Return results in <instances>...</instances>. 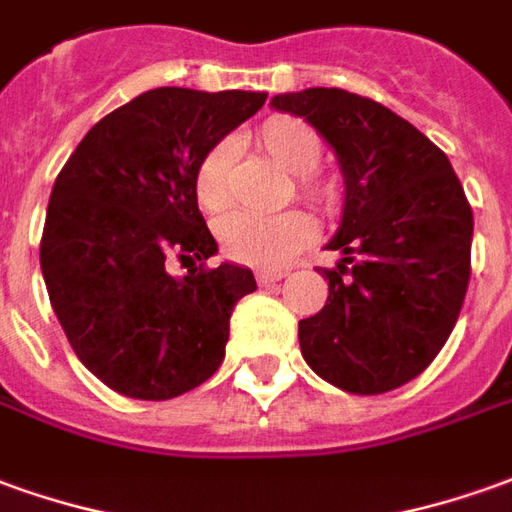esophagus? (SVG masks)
<instances>
[{"label": "esophagus", "mask_w": 512, "mask_h": 512, "mask_svg": "<svg viewBox=\"0 0 512 512\" xmlns=\"http://www.w3.org/2000/svg\"><path fill=\"white\" fill-rule=\"evenodd\" d=\"M284 276H287V273H281V270H259V273H256V281H259L262 287H270V284H276V281H281Z\"/></svg>", "instance_id": "1"}]
</instances>
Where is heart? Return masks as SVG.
<instances>
[{"label": "heart", "instance_id": "b5f03b06", "mask_svg": "<svg viewBox=\"0 0 512 512\" xmlns=\"http://www.w3.org/2000/svg\"><path fill=\"white\" fill-rule=\"evenodd\" d=\"M256 144L270 161L295 178V192L315 209L334 206L331 183L312 172L320 164L323 144L306 122L295 116H273L256 130ZM195 197L206 214H225L234 203V144L220 142L200 158L195 169ZM222 250L242 264L281 267L315 236V225L303 211H287L276 217L231 214L217 228Z\"/></svg>", "mask_w": 512, "mask_h": 512}]
</instances>
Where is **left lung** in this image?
<instances>
[{
    "label": "left lung",
    "mask_w": 512,
    "mask_h": 512,
    "mask_svg": "<svg viewBox=\"0 0 512 512\" xmlns=\"http://www.w3.org/2000/svg\"><path fill=\"white\" fill-rule=\"evenodd\" d=\"M337 153L345 178L329 298L298 323L306 365L357 396L412 382L460 317L474 214L446 153L382 102L343 88L276 94Z\"/></svg>",
    "instance_id": "8db88e82"
}]
</instances>
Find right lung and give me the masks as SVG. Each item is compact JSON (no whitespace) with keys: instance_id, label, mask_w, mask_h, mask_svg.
<instances>
[{"instance_id":"1","label":"right lung","mask_w":512,"mask_h":512,"mask_svg":"<svg viewBox=\"0 0 512 512\" xmlns=\"http://www.w3.org/2000/svg\"><path fill=\"white\" fill-rule=\"evenodd\" d=\"M264 91L153 88L100 119L52 186L41 236L49 303L77 359L128 398L167 401L225 357L248 267H195L217 242L197 209L200 158L256 114Z\"/></svg>"}]
</instances>
